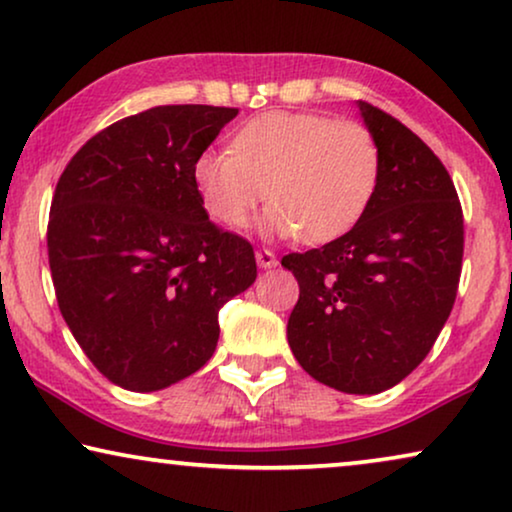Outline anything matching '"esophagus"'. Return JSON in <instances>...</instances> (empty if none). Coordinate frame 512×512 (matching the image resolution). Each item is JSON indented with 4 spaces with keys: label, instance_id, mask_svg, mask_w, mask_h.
Returning <instances> with one entry per match:
<instances>
[{
    "label": "esophagus",
    "instance_id": "34e87169",
    "mask_svg": "<svg viewBox=\"0 0 512 512\" xmlns=\"http://www.w3.org/2000/svg\"><path fill=\"white\" fill-rule=\"evenodd\" d=\"M255 260H257V264H260V269H271V267H276V264H278L276 255L271 250H257Z\"/></svg>",
    "mask_w": 512,
    "mask_h": 512
}]
</instances>
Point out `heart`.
I'll list each match as a JSON object with an SVG mask.
<instances>
[{
	"instance_id": "obj_1",
	"label": "heart",
	"mask_w": 512,
	"mask_h": 512,
	"mask_svg": "<svg viewBox=\"0 0 512 512\" xmlns=\"http://www.w3.org/2000/svg\"><path fill=\"white\" fill-rule=\"evenodd\" d=\"M379 170V145L360 121L264 112L238 128L231 149H203L192 180L224 227H243L267 196V231L318 245L356 227Z\"/></svg>"
}]
</instances>
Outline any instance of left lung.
<instances>
[{
    "label": "left lung",
    "mask_w": 512,
    "mask_h": 512,
    "mask_svg": "<svg viewBox=\"0 0 512 512\" xmlns=\"http://www.w3.org/2000/svg\"><path fill=\"white\" fill-rule=\"evenodd\" d=\"M379 145L374 199L356 227L281 264L299 283L288 320L297 363L320 384L372 395L433 349L459 290L463 213L454 182L419 135L358 100Z\"/></svg>",
    "instance_id": "left-lung-1"
}]
</instances>
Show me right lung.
I'll list each match as a JSON object with an SVG mask.
<instances>
[{"mask_svg": "<svg viewBox=\"0 0 512 512\" xmlns=\"http://www.w3.org/2000/svg\"><path fill=\"white\" fill-rule=\"evenodd\" d=\"M234 107L161 105L93 135L60 175L49 217L58 306L81 351L126 391L201 370L217 313L257 278L252 245L208 220L194 159Z\"/></svg>", "mask_w": 512, "mask_h": 512, "instance_id": "add662e5", "label": "right lung"}]
</instances>
